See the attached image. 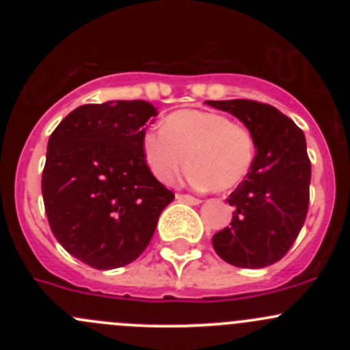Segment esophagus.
<instances>
[{
	"label": "esophagus",
	"mask_w": 350,
	"mask_h": 350,
	"mask_svg": "<svg viewBox=\"0 0 350 350\" xmlns=\"http://www.w3.org/2000/svg\"><path fill=\"white\" fill-rule=\"evenodd\" d=\"M176 200L183 201V203H188V204H200L201 203V200H198V198L191 196V195H178L176 196Z\"/></svg>",
	"instance_id": "1"
}]
</instances>
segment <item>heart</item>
Instances as JSON below:
<instances>
[{"instance_id": "obj_1", "label": "heart", "mask_w": 350, "mask_h": 350, "mask_svg": "<svg viewBox=\"0 0 350 350\" xmlns=\"http://www.w3.org/2000/svg\"><path fill=\"white\" fill-rule=\"evenodd\" d=\"M142 154L164 185L174 183L188 161L193 185L227 191L241 185L249 172L256 142L245 125L234 123L224 113L181 109L165 116L162 129L144 133Z\"/></svg>"}]
</instances>
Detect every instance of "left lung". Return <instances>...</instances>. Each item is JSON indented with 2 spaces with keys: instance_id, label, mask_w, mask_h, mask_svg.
Here are the masks:
<instances>
[{
  "instance_id": "8db88e82",
  "label": "left lung",
  "mask_w": 350,
  "mask_h": 350,
  "mask_svg": "<svg viewBox=\"0 0 350 350\" xmlns=\"http://www.w3.org/2000/svg\"><path fill=\"white\" fill-rule=\"evenodd\" d=\"M206 105L237 116L257 149L245 181L227 200L234 217L230 227L213 235V249L232 266H271L291 249L308 213L312 164L305 133L280 109L259 101Z\"/></svg>"
}]
</instances>
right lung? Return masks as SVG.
I'll return each mask as SVG.
<instances>
[{
    "mask_svg": "<svg viewBox=\"0 0 350 350\" xmlns=\"http://www.w3.org/2000/svg\"><path fill=\"white\" fill-rule=\"evenodd\" d=\"M155 115L142 100L83 105L49 139L42 174L49 225L70 256L94 269L133 262L174 200L142 154Z\"/></svg>",
    "mask_w": 350,
    "mask_h": 350,
    "instance_id": "add662e5",
    "label": "right lung"
}]
</instances>
